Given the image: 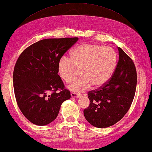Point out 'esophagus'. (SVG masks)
Masks as SVG:
<instances>
[{"mask_svg": "<svg viewBox=\"0 0 152 152\" xmlns=\"http://www.w3.org/2000/svg\"><path fill=\"white\" fill-rule=\"evenodd\" d=\"M71 95L72 97H79L80 96V94H75V93H71Z\"/></svg>", "mask_w": 152, "mask_h": 152, "instance_id": "34e87169", "label": "esophagus"}]
</instances>
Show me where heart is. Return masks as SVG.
<instances>
[{
    "mask_svg": "<svg viewBox=\"0 0 152 152\" xmlns=\"http://www.w3.org/2000/svg\"><path fill=\"white\" fill-rule=\"evenodd\" d=\"M117 61V53L111 47L83 43L72 50L71 59L63 57L58 61L57 71L64 81L71 83L80 70L82 77L73 81L69 88L81 92L92 85L95 87L104 86L112 76Z\"/></svg>",
    "mask_w": 152,
    "mask_h": 152,
    "instance_id": "1",
    "label": "heart"
}]
</instances>
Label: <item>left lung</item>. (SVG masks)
<instances>
[{"label":"left lung","mask_w":152,"mask_h":152,"mask_svg":"<svg viewBox=\"0 0 152 152\" xmlns=\"http://www.w3.org/2000/svg\"><path fill=\"white\" fill-rule=\"evenodd\" d=\"M119 61L113 75L104 86L88 92L90 103L83 110L87 121L99 128L113 126L124 118L135 96L137 72L133 60L118 48Z\"/></svg>","instance_id":"1"}]
</instances>
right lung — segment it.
<instances>
[{"label":"right lung","instance_id":"1","mask_svg":"<svg viewBox=\"0 0 152 152\" xmlns=\"http://www.w3.org/2000/svg\"><path fill=\"white\" fill-rule=\"evenodd\" d=\"M78 39L41 40L18 57L13 71L15 95L21 112L33 124H50L57 117L62 103L70 99V91L58 75L57 65Z\"/></svg>","mask_w":152,"mask_h":152}]
</instances>
